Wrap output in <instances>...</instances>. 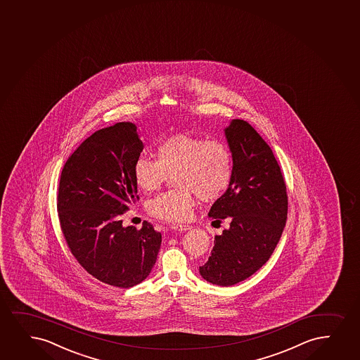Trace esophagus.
<instances>
[{
	"label": "esophagus",
	"mask_w": 360,
	"mask_h": 360,
	"mask_svg": "<svg viewBox=\"0 0 360 360\" xmlns=\"http://www.w3.org/2000/svg\"><path fill=\"white\" fill-rule=\"evenodd\" d=\"M174 229H176V231H189V229H191V226H189V224H174V226H172Z\"/></svg>",
	"instance_id": "1"
}]
</instances>
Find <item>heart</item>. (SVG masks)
<instances>
[{"label": "heart", "instance_id": "b5f03b06", "mask_svg": "<svg viewBox=\"0 0 360 360\" xmlns=\"http://www.w3.org/2000/svg\"><path fill=\"white\" fill-rule=\"evenodd\" d=\"M233 156L226 143L176 134L156 146V159L139 156L134 176L144 191L160 189L169 176L179 186L148 204L151 216L167 222H184L193 214L196 196L211 202L224 195L233 181Z\"/></svg>", "mask_w": 360, "mask_h": 360}]
</instances>
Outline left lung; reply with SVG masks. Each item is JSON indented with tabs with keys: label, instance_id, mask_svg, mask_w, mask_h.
Listing matches in <instances>:
<instances>
[{
	"label": "left lung",
	"instance_id": "1",
	"mask_svg": "<svg viewBox=\"0 0 360 360\" xmlns=\"http://www.w3.org/2000/svg\"><path fill=\"white\" fill-rule=\"evenodd\" d=\"M226 137L233 181L209 216L231 223L214 238L209 261L199 271L209 283L231 286L256 273L276 250L288 218V193L273 150L248 121H231Z\"/></svg>",
	"mask_w": 360,
	"mask_h": 360
}]
</instances>
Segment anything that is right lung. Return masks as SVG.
Wrapping results in <instances>:
<instances>
[{"mask_svg":"<svg viewBox=\"0 0 360 360\" xmlns=\"http://www.w3.org/2000/svg\"><path fill=\"white\" fill-rule=\"evenodd\" d=\"M142 150L132 122L96 131L69 156L57 195L60 229L76 261L96 279L122 289L149 276L161 245L150 223L137 229L121 219L138 200L134 167Z\"/></svg>","mask_w":360,"mask_h":360,"instance_id":"obj_1","label":"right lung"}]
</instances>
